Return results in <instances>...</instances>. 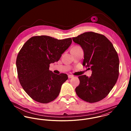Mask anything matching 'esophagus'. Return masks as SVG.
Returning a JSON list of instances; mask_svg holds the SVG:
<instances>
[{"mask_svg": "<svg viewBox=\"0 0 131 131\" xmlns=\"http://www.w3.org/2000/svg\"><path fill=\"white\" fill-rule=\"evenodd\" d=\"M73 77H74V76H73V75H68V78H69V79H70V78H73Z\"/></svg>", "mask_w": 131, "mask_h": 131, "instance_id": "1", "label": "esophagus"}]
</instances>
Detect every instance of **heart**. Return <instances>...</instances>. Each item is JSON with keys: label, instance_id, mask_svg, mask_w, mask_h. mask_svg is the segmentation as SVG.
I'll return each instance as SVG.
<instances>
[{"label": "heart", "instance_id": "1", "mask_svg": "<svg viewBox=\"0 0 131 131\" xmlns=\"http://www.w3.org/2000/svg\"><path fill=\"white\" fill-rule=\"evenodd\" d=\"M77 47H79V46H75V47H74V48H77Z\"/></svg>", "mask_w": 131, "mask_h": 131}]
</instances>
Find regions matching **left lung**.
<instances>
[{
	"label": "left lung",
	"mask_w": 131,
	"mask_h": 131,
	"mask_svg": "<svg viewBox=\"0 0 131 131\" xmlns=\"http://www.w3.org/2000/svg\"><path fill=\"white\" fill-rule=\"evenodd\" d=\"M73 41L83 50V66L92 72L89 78L79 76V85L75 89L82 100L94 103L102 100L112 90L119 75V58L112 42L105 36L88 32L76 37Z\"/></svg>",
	"instance_id": "left-lung-1"
}]
</instances>
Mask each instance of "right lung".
Masks as SVG:
<instances>
[{
    "label": "right lung",
    "instance_id": "obj_1",
    "mask_svg": "<svg viewBox=\"0 0 131 131\" xmlns=\"http://www.w3.org/2000/svg\"><path fill=\"white\" fill-rule=\"evenodd\" d=\"M72 42L71 38L58 40L43 35L30 38L23 46L16 60L19 81L35 101L47 103L58 96L68 77L54 74L49 64L58 61Z\"/></svg>",
    "mask_w": 131,
    "mask_h": 131
}]
</instances>
